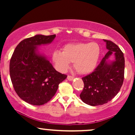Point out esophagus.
Here are the masks:
<instances>
[{"instance_id":"obj_1","label":"esophagus","mask_w":135,"mask_h":135,"mask_svg":"<svg viewBox=\"0 0 135 135\" xmlns=\"http://www.w3.org/2000/svg\"><path fill=\"white\" fill-rule=\"evenodd\" d=\"M74 79V77L72 76V75H68L67 76V79L69 80H72Z\"/></svg>"}]
</instances>
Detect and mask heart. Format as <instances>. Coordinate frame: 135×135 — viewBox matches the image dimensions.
Returning <instances> with one entry per match:
<instances>
[{
	"mask_svg": "<svg viewBox=\"0 0 135 135\" xmlns=\"http://www.w3.org/2000/svg\"><path fill=\"white\" fill-rule=\"evenodd\" d=\"M100 56V47L96 42H79L67 44L63 47V52L55 51L52 60L55 68L61 72L69 70L70 63L79 74L85 75L95 69Z\"/></svg>",
	"mask_w": 135,
	"mask_h": 135,
	"instance_id": "heart-1",
	"label": "heart"
}]
</instances>
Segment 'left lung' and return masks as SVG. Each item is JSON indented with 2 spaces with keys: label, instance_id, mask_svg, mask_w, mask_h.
Returning <instances> with one entry per match:
<instances>
[{
  "label": "left lung",
  "instance_id": "8db88e82",
  "mask_svg": "<svg viewBox=\"0 0 135 135\" xmlns=\"http://www.w3.org/2000/svg\"><path fill=\"white\" fill-rule=\"evenodd\" d=\"M104 41L108 52L93 72L82 78L84 86L80 98L91 106L102 105L112 100L120 91L124 78L123 52L113 42L105 39ZM112 53L116 60L108 64L107 59Z\"/></svg>",
  "mask_w": 135,
  "mask_h": 135
}]
</instances>
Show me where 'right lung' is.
<instances>
[{
  "label": "right lung",
  "mask_w": 135,
  "mask_h": 135,
  "mask_svg": "<svg viewBox=\"0 0 135 135\" xmlns=\"http://www.w3.org/2000/svg\"><path fill=\"white\" fill-rule=\"evenodd\" d=\"M56 35H36L21 41L10 60L9 72L15 91L20 98L33 105L47 103L67 77L57 72L49 60L37 53V47L49 44Z\"/></svg>",
  "instance_id": "1"
}]
</instances>
